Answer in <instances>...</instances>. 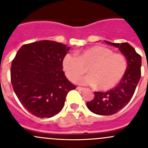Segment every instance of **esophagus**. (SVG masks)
I'll return each instance as SVG.
<instances>
[{
    "label": "esophagus",
    "mask_w": 148,
    "mask_h": 148,
    "mask_svg": "<svg viewBox=\"0 0 148 148\" xmlns=\"http://www.w3.org/2000/svg\"><path fill=\"white\" fill-rule=\"evenodd\" d=\"M77 90H79V91H82V90H84V88L80 87V86H77Z\"/></svg>",
    "instance_id": "1"
}]
</instances>
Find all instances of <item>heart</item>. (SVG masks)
I'll return each mask as SVG.
<instances>
[{"mask_svg":"<svg viewBox=\"0 0 148 148\" xmlns=\"http://www.w3.org/2000/svg\"><path fill=\"white\" fill-rule=\"evenodd\" d=\"M62 68L67 78L76 82L87 71L89 74L78 81L82 84L96 86L107 91L117 86L126 73L127 62L121 53L104 46L97 45L76 53L65 55Z\"/></svg>","mask_w":148,"mask_h":148,"instance_id":"obj_1","label":"heart"}]
</instances>
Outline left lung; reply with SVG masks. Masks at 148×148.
<instances>
[{
  "label": "left lung",
  "instance_id": "1",
  "mask_svg": "<svg viewBox=\"0 0 148 148\" xmlns=\"http://www.w3.org/2000/svg\"><path fill=\"white\" fill-rule=\"evenodd\" d=\"M109 45L118 48L126 57L127 69L120 82L106 92H95V98L86 102L92 112L99 115H112L122 110L130 101L141 77L142 59L135 49L128 43H112Z\"/></svg>",
  "mask_w": 148,
  "mask_h": 148
}]
</instances>
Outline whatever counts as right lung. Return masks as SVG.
I'll return each mask as SVG.
<instances>
[{"label":"right lung","instance_id":"1","mask_svg":"<svg viewBox=\"0 0 148 148\" xmlns=\"http://www.w3.org/2000/svg\"><path fill=\"white\" fill-rule=\"evenodd\" d=\"M70 47L53 41L24 44L12 61L10 79L22 105L37 117H51L76 89L66 77L62 60Z\"/></svg>","mask_w":148,"mask_h":148}]
</instances>
